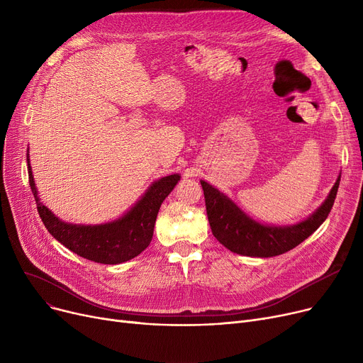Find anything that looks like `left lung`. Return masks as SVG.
I'll use <instances>...</instances> for the list:
<instances>
[{
  "label": "left lung",
  "instance_id": "obj_1",
  "mask_svg": "<svg viewBox=\"0 0 363 363\" xmlns=\"http://www.w3.org/2000/svg\"><path fill=\"white\" fill-rule=\"evenodd\" d=\"M338 185L340 178L333 186L328 199L311 218L293 226L278 228L253 220L216 188L201 181L206 212L213 235L231 252L253 257H272L287 253L312 235L328 218Z\"/></svg>",
  "mask_w": 363,
  "mask_h": 363
}]
</instances>
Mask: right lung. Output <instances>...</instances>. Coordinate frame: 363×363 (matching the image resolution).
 Instances as JSON below:
<instances>
[{
  "label": "right lung",
  "mask_w": 363,
  "mask_h": 363,
  "mask_svg": "<svg viewBox=\"0 0 363 363\" xmlns=\"http://www.w3.org/2000/svg\"><path fill=\"white\" fill-rule=\"evenodd\" d=\"M29 185L38 213L48 233L78 256L104 264H118L144 252L155 231V223L163 200L178 184L179 175H169L152 184L144 197L121 219L106 225H72L55 218L41 203L28 159Z\"/></svg>",
  "instance_id": "add662e5"
}]
</instances>
